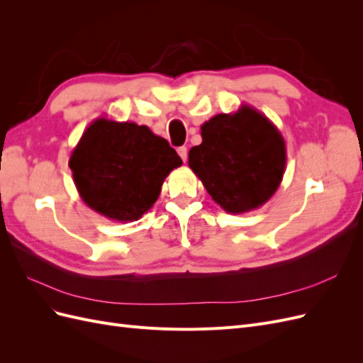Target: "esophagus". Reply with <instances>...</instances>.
<instances>
[{"instance_id": "34e87169", "label": "esophagus", "mask_w": 363, "mask_h": 363, "mask_svg": "<svg viewBox=\"0 0 363 363\" xmlns=\"http://www.w3.org/2000/svg\"><path fill=\"white\" fill-rule=\"evenodd\" d=\"M177 152H179V156L182 157L183 162L188 160V148H186V147H180V148L177 150Z\"/></svg>"}]
</instances>
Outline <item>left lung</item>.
Returning <instances> with one entry per match:
<instances>
[{
  "mask_svg": "<svg viewBox=\"0 0 363 363\" xmlns=\"http://www.w3.org/2000/svg\"><path fill=\"white\" fill-rule=\"evenodd\" d=\"M203 142L189 151V168L228 213H245L276 194L286 167L279 128L248 104L201 125Z\"/></svg>",
  "mask_w": 363,
  "mask_h": 363,
  "instance_id": "left-lung-1",
  "label": "left lung"
}]
</instances>
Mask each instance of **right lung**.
I'll return each instance as SVG.
<instances>
[{"label":"right lung","instance_id":"add662e5","mask_svg":"<svg viewBox=\"0 0 363 363\" xmlns=\"http://www.w3.org/2000/svg\"><path fill=\"white\" fill-rule=\"evenodd\" d=\"M174 148L147 125L98 118L71 152L82 200L113 221H138L159 199L168 174L182 164Z\"/></svg>","mask_w":363,"mask_h":363}]
</instances>
